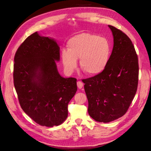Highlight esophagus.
Returning <instances> with one entry per match:
<instances>
[{"label": "esophagus", "mask_w": 151, "mask_h": 151, "mask_svg": "<svg viewBox=\"0 0 151 151\" xmlns=\"http://www.w3.org/2000/svg\"><path fill=\"white\" fill-rule=\"evenodd\" d=\"M77 86H78V88L79 89H81L82 88H83V82L78 81V82H77Z\"/></svg>", "instance_id": "obj_1"}]
</instances>
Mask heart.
I'll return each mask as SVG.
<instances>
[{"mask_svg":"<svg viewBox=\"0 0 151 151\" xmlns=\"http://www.w3.org/2000/svg\"><path fill=\"white\" fill-rule=\"evenodd\" d=\"M111 48L105 38L91 33H81L68 40L67 49L61 52L64 69L72 74L79 59L81 67L90 76L103 73L109 62Z\"/></svg>","mask_w":151,"mask_h":151,"instance_id":"obj_1","label":"heart"}]
</instances>
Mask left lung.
Wrapping results in <instances>:
<instances>
[{
  "label": "left lung",
  "instance_id": "obj_1",
  "mask_svg": "<svg viewBox=\"0 0 151 151\" xmlns=\"http://www.w3.org/2000/svg\"><path fill=\"white\" fill-rule=\"evenodd\" d=\"M108 27L114 42L108 65L103 73L83 80L89 115L101 122L113 121L126 113L139 81L138 57L132 41L121 30Z\"/></svg>",
  "mask_w": 151,
  "mask_h": 151
}]
</instances>
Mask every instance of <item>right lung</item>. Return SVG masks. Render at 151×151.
Returning <instances> with one entry per match:
<instances>
[{
    "mask_svg": "<svg viewBox=\"0 0 151 151\" xmlns=\"http://www.w3.org/2000/svg\"><path fill=\"white\" fill-rule=\"evenodd\" d=\"M59 45L38 32L27 38L14 56V85L22 109L41 126H58L68 116L76 79L58 73Z\"/></svg>",
    "mask_w": 151,
    "mask_h": 151,
    "instance_id": "right-lung-1",
    "label": "right lung"
}]
</instances>
